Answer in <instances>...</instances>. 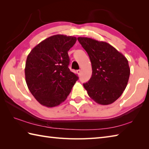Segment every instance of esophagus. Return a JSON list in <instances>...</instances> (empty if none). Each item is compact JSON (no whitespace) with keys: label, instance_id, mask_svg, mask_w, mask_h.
Returning <instances> with one entry per match:
<instances>
[{"label":"esophagus","instance_id":"obj_1","mask_svg":"<svg viewBox=\"0 0 149 149\" xmlns=\"http://www.w3.org/2000/svg\"><path fill=\"white\" fill-rule=\"evenodd\" d=\"M77 74L79 75L81 74V70H77Z\"/></svg>","mask_w":149,"mask_h":149}]
</instances>
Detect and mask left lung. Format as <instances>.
Instances as JSON below:
<instances>
[{
	"label": "left lung",
	"mask_w": 149,
	"mask_h": 149,
	"mask_svg": "<svg viewBox=\"0 0 149 149\" xmlns=\"http://www.w3.org/2000/svg\"><path fill=\"white\" fill-rule=\"evenodd\" d=\"M91 63L92 75L83 84L96 103L109 105L121 96L127 86L130 68L128 60L110 44L91 38L78 37Z\"/></svg>",
	"instance_id": "left-lung-1"
}]
</instances>
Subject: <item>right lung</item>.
Wrapping results in <instances>:
<instances>
[{
	"label": "right lung",
	"instance_id": "right-lung-1",
	"mask_svg": "<svg viewBox=\"0 0 149 149\" xmlns=\"http://www.w3.org/2000/svg\"><path fill=\"white\" fill-rule=\"evenodd\" d=\"M77 38L56 34L38 44L28 54L25 67L30 92L42 106L53 107L66 99L78 77L68 67V51Z\"/></svg>",
	"mask_w": 149,
	"mask_h": 149
}]
</instances>
